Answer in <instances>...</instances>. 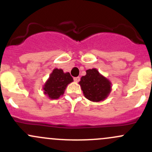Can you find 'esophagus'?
<instances>
[{
    "instance_id": "esophagus-1",
    "label": "esophagus",
    "mask_w": 152,
    "mask_h": 152,
    "mask_svg": "<svg viewBox=\"0 0 152 152\" xmlns=\"http://www.w3.org/2000/svg\"><path fill=\"white\" fill-rule=\"evenodd\" d=\"M73 79H74V81L76 82H79L80 81V77H75Z\"/></svg>"
}]
</instances>
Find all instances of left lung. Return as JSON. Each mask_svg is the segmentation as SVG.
<instances>
[{"mask_svg": "<svg viewBox=\"0 0 152 152\" xmlns=\"http://www.w3.org/2000/svg\"><path fill=\"white\" fill-rule=\"evenodd\" d=\"M79 84L85 97L91 102L104 101L111 92V82L96 68L86 70V75L81 78Z\"/></svg>", "mask_w": 152, "mask_h": 152, "instance_id": "1", "label": "left lung"}]
</instances>
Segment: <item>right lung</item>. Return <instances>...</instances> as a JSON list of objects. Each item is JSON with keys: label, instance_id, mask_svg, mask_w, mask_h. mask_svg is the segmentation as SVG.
Wrapping results in <instances>:
<instances>
[{"label": "right lung", "instance_id": "add662e5", "mask_svg": "<svg viewBox=\"0 0 152 152\" xmlns=\"http://www.w3.org/2000/svg\"><path fill=\"white\" fill-rule=\"evenodd\" d=\"M73 81L70 73H64L62 69L55 68L44 85V93L50 99H57L64 94L67 85Z\"/></svg>", "mask_w": 152, "mask_h": 152}]
</instances>
